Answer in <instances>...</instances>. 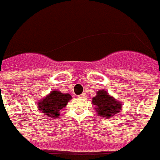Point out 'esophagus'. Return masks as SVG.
I'll return each instance as SVG.
<instances>
[{
	"label": "esophagus",
	"mask_w": 160,
	"mask_h": 160,
	"mask_svg": "<svg viewBox=\"0 0 160 160\" xmlns=\"http://www.w3.org/2000/svg\"><path fill=\"white\" fill-rule=\"evenodd\" d=\"M86 97V94L85 93H82V94L79 95V98H84Z\"/></svg>",
	"instance_id": "obj_1"
}]
</instances>
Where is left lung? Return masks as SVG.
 Wrapping results in <instances>:
<instances>
[{"instance_id": "obj_1", "label": "left lung", "mask_w": 160, "mask_h": 160, "mask_svg": "<svg viewBox=\"0 0 160 160\" xmlns=\"http://www.w3.org/2000/svg\"><path fill=\"white\" fill-rule=\"evenodd\" d=\"M92 103L95 106V111L99 116L103 118L112 117L121 110V102L115 99L106 90H99L92 98Z\"/></svg>"}]
</instances>
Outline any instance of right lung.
<instances>
[{
	"label": "right lung",
	"mask_w": 160,
	"mask_h": 160,
	"mask_svg": "<svg viewBox=\"0 0 160 160\" xmlns=\"http://www.w3.org/2000/svg\"><path fill=\"white\" fill-rule=\"evenodd\" d=\"M71 99L72 96L69 93H62L58 90L51 91L45 98L37 102L39 111L45 116L56 119L59 117L60 111L68 105Z\"/></svg>",
	"instance_id": "obj_1"
}]
</instances>
